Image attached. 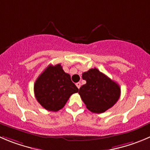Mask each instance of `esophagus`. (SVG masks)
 <instances>
[{
  "label": "esophagus",
  "mask_w": 150,
  "mask_h": 150,
  "mask_svg": "<svg viewBox=\"0 0 150 150\" xmlns=\"http://www.w3.org/2000/svg\"><path fill=\"white\" fill-rule=\"evenodd\" d=\"M76 87H77V88L79 89V88H80V87H81V83H80V82H77V83L76 84Z\"/></svg>",
  "instance_id": "obj_1"
}]
</instances>
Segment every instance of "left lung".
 <instances>
[{
    "label": "left lung",
    "instance_id": "8db88e82",
    "mask_svg": "<svg viewBox=\"0 0 150 150\" xmlns=\"http://www.w3.org/2000/svg\"><path fill=\"white\" fill-rule=\"evenodd\" d=\"M86 84L79 88V94L86 108L95 113H102L112 108L121 94L119 85L96 68L82 74Z\"/></svg>",
    "mask_w": 150,
    "mask_h": 150
}]
</instances>
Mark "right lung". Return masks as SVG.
I'll use <instances>...</instances> for the list:
<instances>
[{"instance_id":"right-lung-1","label":"right lung","mask_w":150,"mask_h":150,"mask_svg":"<svg viewBox=\"0 0 150 150\" xmlns=\"http://www.w3.org/2000/svg\"><path fill=\"white\" fill-rule=\"evenodd\" d=\"M34 89L38 102L54 112L62 109L70 96L79 91L60 64L48 65L37 79Z\"/></svg>"}]
</instances>
